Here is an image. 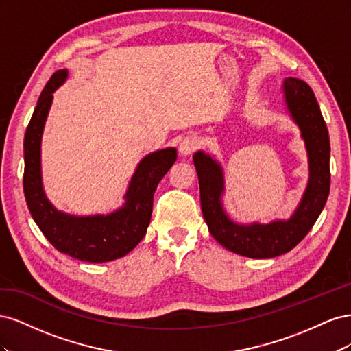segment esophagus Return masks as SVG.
Segmentation results:
<instances>
[{"label": "esophagus", "instance_id": "obj_1", "mask_svg": "<svg viewBox=\"0 0 351 351\" xmlns=\"http://www.w3.org/2000/svg\"><path fill=\"white\" fill-rule=\"evenodd\" d=\"M200 145L199 137L196 134H187L186 137H183L182 142L178 145V151L183 156H189L192 152H195Z\"/></svg>", "mask_w": 351, "mask_h": 351}]
</instances>
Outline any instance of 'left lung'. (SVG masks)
Returning a JSON list of instances; mask_svg holds the SVG:
<instances>
[{"label":"left lung","instance_id":"obj_1","mask_svg":"<svg viewBox=\"0 0 351 351\" xmlns=\"http://www.w3.org/2000/svg\"><path fill=\"white\" fill-rule=\"evenodd\" d=\"M282 93L309 158V182L289 219H275L269 224L232 221L222 204L226 182L221 164L204 151L193 155L202 214L209 232L227 250L252 259L275 258L295 247L321 215L329 195V136L315 93L309 84L295 77L284 80Z\"/></svg>","mask_w":351,"mask_h":351}]
</instances>
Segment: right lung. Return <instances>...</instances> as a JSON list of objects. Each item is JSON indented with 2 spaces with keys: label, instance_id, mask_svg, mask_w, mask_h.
I'll list each match as a JSON object with an SVG mask.
<instances>
[{
  "label": "right lung",
  "instance_id": "obj_1",
  "mask_svg": "<svg viewBox=\"0 0 351 351\" xmlns=\"http://www.w3.org/2000/svg\"><path fill=\"white\" fill-rule=\"evenodd\" d=\"M69 77L58 70L45 84L25 134L23 190L36 226L58 252L83 262L115 261L132 252L145 237L151 222L158 183L177 159L176 147L147 154L137 164L124 195V205L111 214L71 215L48 200L40 169V143L54 93Z\"/></svg>",
  "mask_w": 351,
  "mask_h": 351
}]
</instances>
